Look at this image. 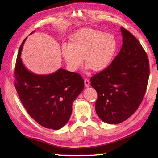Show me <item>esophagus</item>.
<instances>
[{"instance_id":"1","label":"esophagus","mask_w":158,"mask_h":158,"mask_svg":"<svg viewBox=\"0 0 158 158\" xmlns=\"http://www.w3.org/2000/svg\"><path fill=\"white\" fill-rule=\"evenodd\" d=\"M84 84H85V88H88L89 86V84H90V82L89 80L88 79H84Z\"/></svg>"}]
</instances>
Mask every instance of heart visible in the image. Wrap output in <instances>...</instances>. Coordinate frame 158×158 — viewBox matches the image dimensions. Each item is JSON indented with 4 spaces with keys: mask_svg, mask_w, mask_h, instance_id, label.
I'll list each match as a JSON object with an SVG mask.
<instances>
[{
    "mask_svg": "<svg viewBox=\"0 0 158 158\" xmlns=\"http://www.w3.org/2000/svg\"><path fill=\"white\" fill-rule=\"evenodd\" d=\"M118 40L112 33L83 28L73 33L69 44H63L61 52L68 68L77 70L84 63L95 73L111 64L118 49Z\"/></svg>",
    "mask_w": 158,
    "mask_h": 158,
    "instance_id": "obj_1",
    "label": "heart"
}]
</instances>
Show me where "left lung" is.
<instances>
[{"mask_svg":"<svg viewBox=\"0 0 158 158\" xmlns=\"http://www.w3.org/2000/svg\"><path fill=\"white\" fill-rule=\"evenodd\" d=\"M123 45L108 67L91 78L96 90L95 111L102 121L117 125L127 120L140 105L150 75L144 49L132 33L121 27Z\"/></svg>","mask_w":158,"mask_h":158,"instance_id":"left-lung-1","label":"left lung"}]
</instances>
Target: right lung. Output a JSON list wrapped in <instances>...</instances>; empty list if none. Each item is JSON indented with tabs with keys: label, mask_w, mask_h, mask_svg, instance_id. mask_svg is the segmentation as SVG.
Instances as JSON below:
<instances>
[{
	"label": "right lung",
	"mask_w": 158,
	"mask_h": 158,
	"mask_svg": "<svg viewBox=\"0 0 158 158\" xmlns=\"http://www.w3.org/2000/svg\"><path fill=\"white\" fill-rule=\"evenodd\" d=\"M26 39L18 51L14 70L15 88L33 119L44 127L58 130L68 123L73 103L84 89V80L80 74L62 68L42 75L28 70L20 57Z\"/></svg>",
	"instance_id": "add662e5"
}]
</instances>
